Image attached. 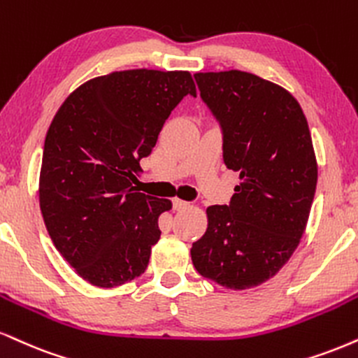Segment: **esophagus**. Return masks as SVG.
Masks as SVG:
<instances>
[{
    "mask_svg": "<svg viewBox=\"0 0 358 358\" xmlns=\"http://www.w3.org/2000/svg\"><path fill=\"white\" fill-rule=\"evenodd\" d=\"M188 206H190V203H188V201H185V200H178V198H175L173 200V208L175 210H185V208H188Z\"/></svg>",
    "mask_w": 358,
    "mask_h": 358,
    "instance_id": "esophagus-1",
    "label": "esophagus"
}]
</instances>
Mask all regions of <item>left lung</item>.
I'll return each instance as SVG.
<instances>
[{
    "mask_svg": "<svg viewBox=\"0 0 358 358\" xmlns=\"http://www.w3.org/2000/svg\"><path fill=\"white\" fill-rule=\"evenodd\" d=\"M195 80L220 127L223 163L242 183L228 205L208 206L192 262L201 277L245 290L273 277L302 238L317 187L312 136L299 101L278 85L238 70Z\"/></svg>",
    "mask_w": 358,
    "mask_h": 358,
    "instance_id": "8db88e82",
    "label": "left lung"
}]
</instances>
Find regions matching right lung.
<instances>
[{"instance_id":"right-lung-1","label":"right lung","mask_w":358,"mask_h":358,"mask_svg":"<svg viewBox=\"0 0 358 358\" xmlns=\"http://www.w3.org/2000/svg\"><path fill=\"white\" fill-rule=\"evenodd\" d=\"M187 94H196L188 71H116L76 88L50 124L43 220L56 250L94 287L123 285L148 266L171 201L138 192L133 173Z\"/></svg>"}]
</instances>
